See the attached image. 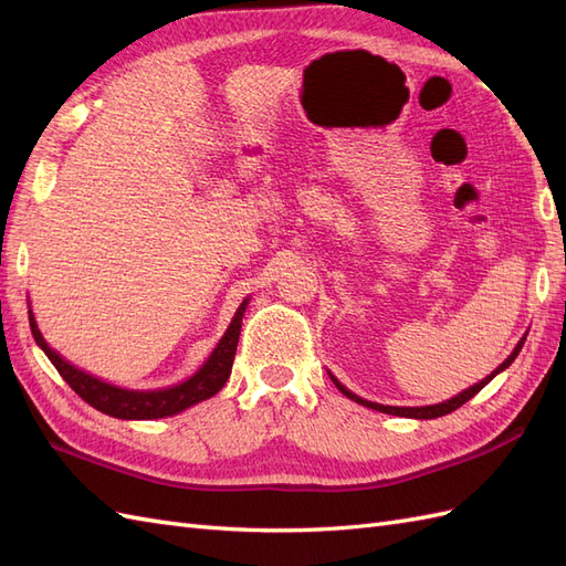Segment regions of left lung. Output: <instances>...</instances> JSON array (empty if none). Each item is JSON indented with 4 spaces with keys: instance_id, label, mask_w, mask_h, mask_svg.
<instances>
[{
    "instance_id": "8db88e82",
    "label": "left lung",
    "mask_w": 566,
    "mask_h": 566,
    "mask_svg": "<svg viewBox=\"0 0 566 566\" xmlns=\"http://www.w3.org/2000/svg\"><path fill=\"white\" fill-rule=\"evenodd\" d=\"M524 347V337L520 339V345L515 347V352H512L505 361L495 368L489 378H484L482 382H476L474 387H470V389H465L462 394H458V397H453V399H449V401H443V403H437V406H420V408H399V406H382V403H373V401H366V399H361V397H356V394H352L347 387H342L333 375H331V380L335 382V387L345 394L347 399H352V401H356V403H361V406H368V408H373V410H380V413H389V416H403V418H418V420H432V418H441V416H447V413H453L455 408H460L462 403L465 401H470L476 391H482L495 375H499L501 370H505L512 361H515L517 358V354H520V349Z\"/></svg>"
}]
</instances>
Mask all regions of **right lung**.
<instances>
[{"mask_svg":"<svg viewBox=\"0 0 566 566\" xmlns=\"http://www.w3.org/2000/svg\"><path fill=\"white\" fill-rule=\"evenodd\" d=\"M245 304H248V300L238 306L229 331L224 333V337L219 339V345L212 352V356L208 358V364H205L191 380H186L177 387L156 389V391L119 389V387L101 382V380L92 378V375L82 373L75 366L63 361V358L56 352H51V347L44 342L42 333L38 331L35 318H32V312H30V331H32V337H35L38 345L49 356V361L54 364V368L59 370L61 378L71 385L75 389V394H80V397L90 406H94L96 410H101V413L113 416V418L153 420V418L175 416L188 406L210 399L221 387L227 385L229 375H231V366H233L235 347H238V335H241V321H243Z\"/></svg>","mask_w":566,"mask_h":566,"instance_id":"right-lung-1","label":"right lung"}]
</instances>
